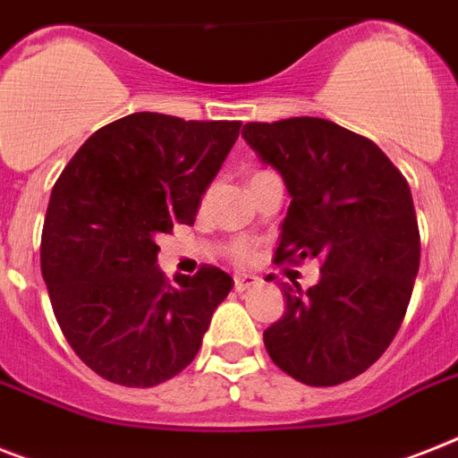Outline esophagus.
Returning <instances> with one entry per match:
<instances>
[{"label": "esophagus", "instance_id": "34e87169", "mask_svg": "<svg viewBox=\"0 0 458 458\" xmlns=\"http://www.w3.org/2000/svg\"><path fill=\"white\" fill-rule=\"evenodd\" d=\"M261 284V280L256 275H235V289L237 292H247V289H254Z\"/></svg>", "mask_w": 458, "mask_h": 458}]
</instances>
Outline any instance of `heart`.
<instances>
[{
    "label": "heart",
    "instance_id": "heart-1",
    "mask_svg": "<svg viewBox=\"0 0 458 458\" xmlns=\"http://www.w3.org/2000/svg\"><path fill=\"white\" fill-rule=\"evenodd\" d=\"M233 259L240 263L251 261V249H249L247 244H235V247H233Z\"/></svg>",
    "mask_w": 458,
    "mask_h": 458
}]
</instances>
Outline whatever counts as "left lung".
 I'll return each instance as SVG.
<instances>
[{"mask_svg": "<svg viewBox=\"0 0 458 458\" xmlns=\"http://www.w3.org/2000/svg\"><path fill=\"white\" fill-rule=\"evenodd\" d=\"M292 197L275 263L319 259V282L282 284L287 310L263 332L277 367L336 386L369 369L395 338L414 289L421 240L404 176L377 143L319 117L242 129Z\"/></svg>", "mask_w": 458, "mask_h": 458, "instance_id": "obj_1", "label": "left lung"}]
</instances>
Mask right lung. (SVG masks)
Here are the masks:
<instances>
[{
  "label": "right lung",
  "instance_id": "1",
  "mask_svg": "<svg viewBox=\"0 0 458 458\" xmlns=\"http://www.w3.org/2000/svg\"><path fill=\"white\" fill-rule=\"evenodd\" d=\"M240 126L126 114L89 136L55 181L42 275L63 336L98 377L150 388L195 360L233 277L202 266L171 284L157 237L195 223Z\"/></svg>",
  "mask_w": 458,
  "mask_h": 458
}]
</instances>
